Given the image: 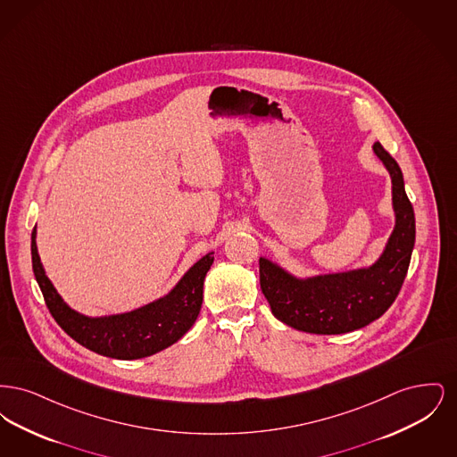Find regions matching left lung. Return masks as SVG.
Listing matches in <instances>:
<instances>
[{"label": "left lung", "mask_w": 457, "mask_h": 457, "mask_svg": "<svg viewBox=\"0 0 457 457\" xmlns=\"http://www.w3.org/2000/svg\"><path fill=\"white\" fill-rule=\"evenodd\" d=\"M373 153L392 179L395 226L380 259L367 269L296 279L261 259V287L276 319L310 334H345L382 317L397 298L414 246V211L399 164L380 142Z\"/></svg>", "instance_id": "obj_1"}]
</instances>
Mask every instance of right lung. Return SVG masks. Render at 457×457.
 Segmentation results:
<instances>
[{"label":"right lung","instance_id":"add662e5","mask_svg":"<svg viewBox=\"0 0 457 457\" xmlns=\"http://www.w3.org/2000/svg\"><path fill=\"white\" fill-rule=\"evenodd\" d=\"M30 252L36 281L58 326L84 348L116 360L145 358L181 339L195 324L204 298V279L214 262L212 253L202 257L170 295L154 303L121 315L90 319L71 310L47 279L37 253L36 228Z\"/></svg>","mask_w":457,"mask_h":457}]
</instances>
